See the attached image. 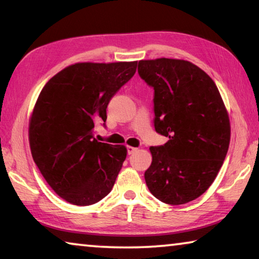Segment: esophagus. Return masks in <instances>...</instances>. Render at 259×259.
<instances>
[{
	"label": "esophagus",
	"mask_w": 259,
	"mask_h": 259,
	"mask_svg": "<svg viewBox=\"0 0 259 259\" xmlns=\"http://www.w3.org/2000/svg\"><path fill=\"white\" fill-rule=\"evenodd\" d=\"M126 151H128V154H133L134 152L137 151V149H136V147H133V146H126Z\"/></svg>",
	"instance_id": "1"
}]
</instances>
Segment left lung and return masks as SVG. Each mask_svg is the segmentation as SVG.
Wrapping results in <instances>:
<instances>
[{
    "label": "left lung",
    "instance_id": "8db88e82",
    "mask_svg": "<svg viewBox=\"0 0 259 259\" xmlns=\"http://www.w3.org/2000/svg\"><path fill=\"white\" fill-rule=\"evenodd\" d=\"M138 73L154 90V128L169 138L151 146L146 186L170 205L191 202L210 188L231 141L227 109L212 78L184 60H142Z\"/></svg>",
    "mask_w": 259,
    "mask_h": 259
}]
</instances>
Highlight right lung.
<instances>
[{
	"instance_id": "add662e5",
	"label": "right lung",
	"mask_w": 259,
	"mask_h": 259,
	"mask_svg": "<svg viewBox=\"0 0 259 259\" xmlns=\"http://www.w3.org/2000/svg\"><path fill=\"white\" fill-rule=\"evenodd\" d=\"M137 69V61L75 63L49 79L38 97L28 126L35 165L68 203L86 206L107 196L126 157L124 145L94 138L106 122L114 94Z\"/></svg>"
}]
</instances>
